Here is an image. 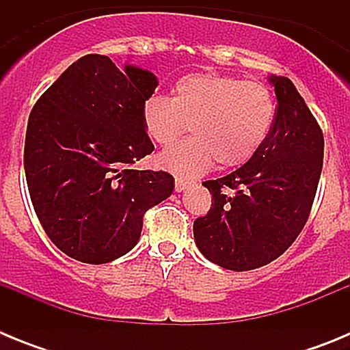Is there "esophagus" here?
<instances>
[{"label":"esophagus","instance_id":"esophagus-1","mask_svg":"<svg viewBox=\"0 0 350 350\" xmlns=\"http://www.w3.org/2000/svg\"><path fill=\"white\" fill-rule=\"evenodd\" d=\"M187 185H189V182L182 180V178H175V191L177 193H182V191L187 189Z\"/></svg>","mask_w":350,"mask_h":350}]
</instances>
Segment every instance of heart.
Returning a JSON list of instances; mask_svg holds the SVG:
<instances>
[{"label": "heart", "mask_w": 350, "mask_h": 350, "mask_svg": "<svg viewBox=\"0 0 350 350\" xmlns=\"http://www.w3.org/2000/svg\"><path fill=\"white\" fill-rule=\"evenodd\" d=\"M275 101L268 88L217 73L187 75L173 85L172 100L154 94L142 107L145 133L166 147L187 129L193 138L156 157L159 168L182 178L212 166L243 165L258 152L273 126Z\"/></svg>", "instance_id": "heart-1"}]
</instances>
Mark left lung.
<instances>
[{"label":"left lung","instance_id":"1","mask_svg":"<svg viewBox=\"0 0 350 350\" xmlns=\"http://www.w3.org/2000/svg\"><path fill=\"white\" fill-rule=\"evenodd\" d=\"M277 113L258 152L234 172L203 182L212 208L194 221L203 256L247 271L282 256L301 233L323 170L324 138L295 83L270 75Z\"/></svg>","mask_w":350,"mask_h":350}]
</instances>
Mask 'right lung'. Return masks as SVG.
<instances>
[{
  "mask_svg": "<svg viewBox=\"0 0 350 350\" xmlns=\"http://www.w3.org/2000/svg\"><path fill=\"white\" fill-rule=\"evenodd\" d=\"M152 71L88 54L40 96L27 120L24 172L43 230L66 256L103 265L137 245L142 219L172 196L170 173L128 170L154 150L142 107Z\"/></svg>",
  "mask_w": 350,
  "mask_h": 350,
  "instance_id": "add662e5",
  "label": "right lung"
}]
</instances>
